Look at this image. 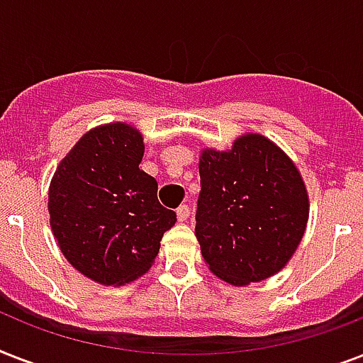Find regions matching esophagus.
Instances as JSON below:
<instances>
[{
	"label": "esophagus",
	"instance_id": "esophagus-1",
	"mask_svg": "<svg viewBox=\"0 0 363 363\" xmlns=\"http://www.w3.org/2000/svg\"><path fill=\"white\" fill-rule=\"evenodd\" d=\"M188 216H190V207H188V205H181V207L177 209V218H179V222L188 220Z\"/></svg>",
	"mask_w": 363,
	"mask_h": 363
}]
</instances>
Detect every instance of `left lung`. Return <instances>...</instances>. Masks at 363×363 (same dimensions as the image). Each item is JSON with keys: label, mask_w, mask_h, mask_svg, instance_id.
Segmentation results:
<instances>
[{"label": "left lung", "mask_w": 363, "mask_h": 363, "mask_svg": "<svg viewBox=\"0 0 363 363\" xmlns=\"http://www.w3.org/2000/svg\"><path fill=\"white\" fill-rule=\"evenodd\" d=\"M196 238L201 256L232 286L269 279L290 262L309 220L303 177L281 147L245 133L232 148H203Z\"/></svg>", "instance_id": "left-lung-1"}]
</instances>
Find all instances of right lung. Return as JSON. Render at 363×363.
Masks as SVG:
<instances>
[{
    "label": "right lung",
    "instance_id": "1",
    "mask_svg": "<svg viewBox=\"0 0 363 363\" xmlns=\"http://www.w3.org/2000/svg\"><path fill=\"white\" fill-rule=\"evenodd\" d=\"M145 143L135 125L101 124L65 154L48 186L52 235L81 275L122 286L150 269L177 215L158 201V182L139 169Z\"/></svg>",
    "mask_w": 363,
    "mask_h": 363
}]
</instances>
